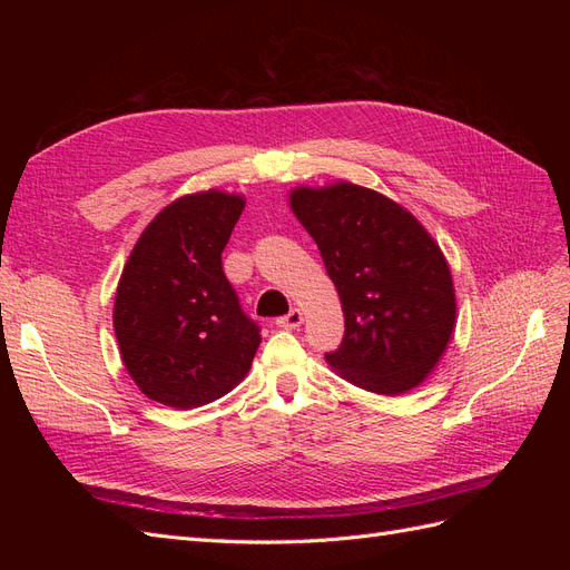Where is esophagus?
Returning a JSON list of instances; mask_svg holds the SVG:
<instances>
[{
	"mask_svg": "<svg viewBox=\"0 0 570 570\" xmlns=\"http://www.w3.org/2000/svg\"><path fill=\"white\" fill-rule=\"evenodd\" d=\"M302 323H304V314L299 312V308H292L287 316H281L278 321H275V325L283 327V331H295V327H299Z\"/></svg>",
	"mask_w": 570,
	"mask_h": 570,
	"instance_id": "34e87169",
	"label": "esophagus"
}]
</instances>
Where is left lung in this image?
Instances as JSON below:
<instances>
[{"instance_id":"8db88e82","label":"left lung","mask_w":570,"mask_h":570,"mask_svg":"<svg viewBox=\"0 0 570 570\" xmlns=\"http://www.w3.org/2000/svg\"><path fill=\"white\" fill-rule=\"evenodd\" d=\"M289 206L321 249L344 312L331 368L375 394H404L435 371L456 325L450 264L402 204L347 180L295 187Z\"/></svg>"}]
</instances>
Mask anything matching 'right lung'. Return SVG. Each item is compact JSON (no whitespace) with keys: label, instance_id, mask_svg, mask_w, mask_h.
Here are the masks:
<instances>
[{"label":"right lung","instance_id":"add662e5","mask_svg":"<svg viewBox=\"0 0 570 570\" xmlns=\"http://www.w3.org/2000/svg\"><path fill=\"white\" fill-rule=\"evenodd\" d=\"M243 209V195L220 189L178 197L142 230L120 273V358L140 392L164 406L209 404L252 368L262 335L220 266Z\"/></svg>","mask_w":570,"mask_h":570}]
</instances>
